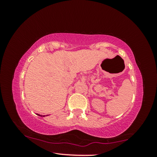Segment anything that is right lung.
<instances>
[{"label":"right lung","instance_id":"add662e5","mask_svg":"<svg viewBox=\"0 0 157 157\" xmlns=\"http://www.w3.org/2000/svg\"><path fill=\"white\" fill-rule=\"evenodd\" d=\"M36 115H38V116H41V117L46 116V115H40V114H38V113H36ZM46 116H48V115H46Z\"/></svg>","mask_w":157,"mask_h":157}]
</instances>
